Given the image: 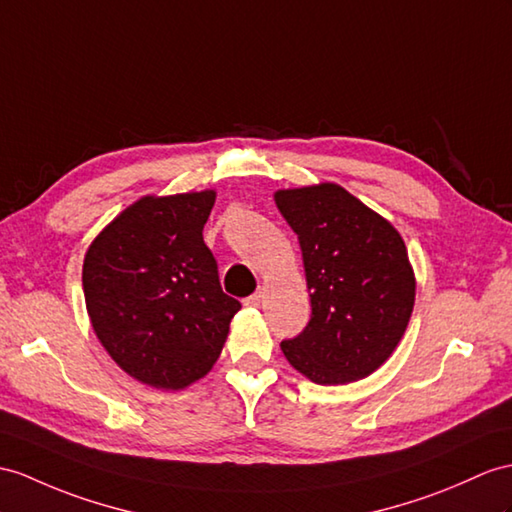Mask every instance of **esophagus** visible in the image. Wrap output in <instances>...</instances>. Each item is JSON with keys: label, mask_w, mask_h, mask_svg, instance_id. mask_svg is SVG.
I'll use <instances>...</instances> for the list:
<instances>
[{"label": "esophagus", "mask_w": 512, "mask_h": 512, "mask_svg": "<svg viewBox=\"0 0 512 512\" xmlns=\"http://www.w3.org/2000/svg\"><path fill=\"white\" fill-rule=\"evenodd\" d=\"M260 299H263V293H254V295H249V297H245L243 299V304L245 306H249V308H256V306H260Z\"/></svg>", "instance_id": "obj_1"}]
</instances>
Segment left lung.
I'll use <instances>...</instances> for the list:
<instances>
[{
    "label": "left lung",
    "instance_id": "1",
    "mask_svg": "<svg viewBox=\"0 0 512 512\" xmlns=\"http://www.w3.org/2000/svg\"><path fill=\"white\" fill-rule=\"evenodd\" d=\"M276 204L302 247L313 315L280 343L317 384L367 378L400 343L415 304L402 236L336 184L278 191Z\"/></svg>",
    "mask_w": 512,
    "mask_h": 512
}]
</instances>
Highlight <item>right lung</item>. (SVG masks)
<instances>
[{"label":"right lung","mask_w":512,"mask_h":512,"mask_svg":"<svg viewBox=\"0 0 512 512\" xmlns=\"http://www.w3.org/2000/svg\"><path fill=\"white\" fill-rule=\"evenodd\" d=\"M215 193L143 197L84 258L82 286L97 339L132 378L184 389L215 365L241 302L223 293L204 243Z\"/></svg>","instance_id":"1"}]
</instances>
